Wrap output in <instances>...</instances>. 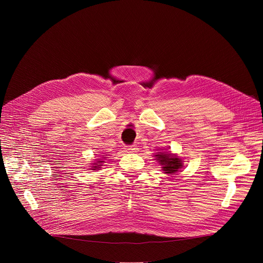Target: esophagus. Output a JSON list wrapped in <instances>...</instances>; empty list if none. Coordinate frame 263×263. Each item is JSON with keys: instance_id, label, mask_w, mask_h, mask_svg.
<instances>
[{"instance_id": "obj_1", "label": "esophagus", "mask_w": 263, "mask_h": 263, "mask_svg": "<svg viewBox=\"0 0 263 263\" xmlns=\"http://www.w3.org/2000/svg\"><path fill=\"white\" fill-rule=\"evenodd\" d=\"M124 149H126L128 153H136L137 151V148L135 145H129V146H126L124 147Z\"/></svg>"}]
</instances>
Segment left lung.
<instances>
[{"mask_svg": "<svg viewBox=\"0 0 263 263\" xmlns=\"http://www.w3.org/2000/svg\"><path fill=\"white\" fill-rule=\"evenodd\" d=\"M156 157H158L159 162L163 165V171L166 174L176 173L179 168L182 167L181 160L177 157H173L172 155H164L162 153H158Z\"/></svg>", "mask_w": 263, "mask_h": 263, "instance_id": "obj_1", "label": "left lung"}]
</instances>
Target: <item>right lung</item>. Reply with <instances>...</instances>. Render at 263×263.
Returning a JSON list of instances; mask_svg holds the SVG:
<instances>
[{
  "label": "right lung",
  "instance_id": "obj_1",
  "mask_svg": "<svg viewBox=\"0 0 263 263\" xmlns=\"http://www.w3.org/2000/svg\"><path fill=\"white\" fill-rule=\"evenodd\" d=\"M102 162H103V161H98L97 163H95V164H93V165H95V166H93V171L98 168V167L100 166V163H102Z\"/></svg>",
  "mask_w": 263,
  "mask_h": 263
}]
</instances>
